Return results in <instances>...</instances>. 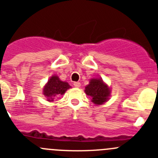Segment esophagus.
<instances>
[{
    "instance_id": "obj_1",
    "label": "esophagus",
    "mask_w": 158,
    "mask_h": 158,
    "mask_svg": "<svg viewBox=\"0 0 158 158\" xmlns=\"http://www.w3.org/2000/svg\"><path fill=\"white\" fill-rule=\"evenodd\" d=\"M73 85L75 87H80V86H81L80 82H75L73 83Z\"/></svg>"
}]
</instances>
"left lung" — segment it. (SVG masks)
I'll list each match as a JSON object with an SVG mask.
<instances>
[{
	"label": "left lung",
	"instance_id": "8db88e82",
	"mask_svg": "<svg viewBox=\"0 0 158 158\" xmlns=\"http://www.w3.org/2000/svg\"><path fill=\"white\" fill-rule=\"evenodd\" d=\"M85 92L91 98V101L96 105H102L107 102L110 94L109 88L101 79H92L89 85L85 87Z\"/></svg>",
	"mask_w": 158,
	"mask_h": 158
}]
</instances>
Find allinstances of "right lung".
Segmentation results:
<instances>
[{
  "instance_id": "right-lung-1",
  "label": "right lung",
  "mask_w": 158,
  "mask_h": 158,
  "mask_svg": "<svg viewBox=\"0 0 158 158\" xmlns=\"http://www.w3.org/2000/svg\"><path fill=\"white\" fill-rule=\"evenodd\" d=\"M70 87L68 82L60 80L57 76H54L49 79L47 84L45 86L43 94L47 98L49 102H52L55 97L64 94L67 89Z\"/></svg>"
}]
</instances>
